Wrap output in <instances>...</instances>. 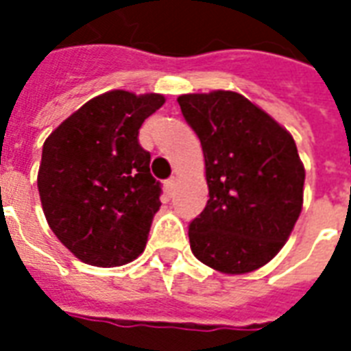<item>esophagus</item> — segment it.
<instances>
[{
	"label": "esophagus",
	"mask_w": 351,
	"mask_h": 351,
	"mask_svg": "<svg viewBox=\"0 0 351 351\" xmlns=\"http://www.w3.org/2000/svg\"><path fill=\"white\" fill-rule=\"evenodd\" d=\"M175 184H176L175 176H171L169 180H165V191H167L169 195H171V193L175 191Z\"/></svg>",
	"instance_id": "34e87169"
}]
</instances>
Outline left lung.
Wrapping results in <instances>:
<instances>
[{
  "mask_svg": "<svg viewBox=\"0 0 351 351\" xmlns=\"http://www.w3.org/2000/svg\"><path fill=\"white\" fill-rule=\"evenodd\" d=\"M205 156L208 201L190 223L201 263L246 274L271 261L302 210L304 165L291 133L239 92L178 97Z\"/></svg>",
  "mask_w": 351,
  "mask_h": 351,
  "instance_id": "8db88e82",
  "label": "left lung"
}]
</instances>
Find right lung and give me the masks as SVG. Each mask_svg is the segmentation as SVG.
Masks as SVG:
<instances>
[{
  "label": "right lung",
  "mask_w": 351,
  "mask_h": 351,
  "mask_svg": "<svg viewBox=\"0 0 351 351\" xmlns=\"http://www.w3.org/2000/svg\"><path fill=\"white\" fill-rule=\"evenodd\" d=\"M161 93L110 90L84 103L43 145L37 188L58 241L82 263L118 267L145 252L160 182L138 130Z\"/></svg>",
  "instance_id": "add662e5"
}]
</instances>
